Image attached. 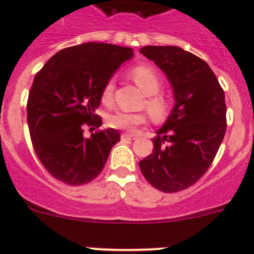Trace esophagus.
Here are the masks:
<instances>
[{
	"label": "esophagus",
	"mask_w": 254,
	"mask_h": 254,
	"mask_svg": "<svg viewBox=\"0 0 254 254\" xmlns=\"http://www.w3.org/2000/svg\"><path fill=\"white\" fill-rule=\"evenodd\" d=\"M122 140H133L136 139V136L135 135H131V133H122Z\"/></svg>",
	"instance_id": "1"
}]
</instances>
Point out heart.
I'll use <instances>...</instances> for the list:
<instances>
[{
    "label": "heart",
    "instance_id": "b5f03b06",
    "mask_svg": "<svg viewBox=\"0 0 254 254\" xmlns=\"http://www.w3.org/2000/svg\"><path fill=\"white\" fill-rule=\"evenodd\" d=\"M131 76L137 87L148 96L145 100V109L154 122H161L170 113V104L166 98L158 94L162 88L160 75L150 66H137L131 71ZM114 93V80L110 79L105 83L101 92V101L105 105L112 104ZM146 117L142 113L115 112L108 117V125L113 128L133 132L139 126L144 125Z\"/></svg>",
    "mask_w": 254,
    "mask_h": 254
}]
</instances>
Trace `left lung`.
Listing matches in <instances>:
<instances>
[{
  "instance_id": "left-lung-1",
  "label": "left lung",
  "mask_w": 254,
  "mask_h": 254,
  "mask_svg": "<svg viewBox=\"0 0 254 254\" xmlns=\"http://www.w3.org/2000/svg\"><path fill=\"white\" fill-rule=\"evenodd\" d=\"M140 53L165 72L175 105L139 166L153 187L174 193L193 186L213 163L227 127L225 92L209 64L182 48L148 45Z\"/></svg>"
}]
</instances>
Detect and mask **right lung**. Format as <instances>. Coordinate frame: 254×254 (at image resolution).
Listing matches in <instances>:
<instances>
[{
	"label": "right lung",
	"mask_w": 254,
	"mask_h": 254,
	"mask_svg": "<svg viewBox=\"0 0 254 254\" xmlns=\"http://www.w3.org/2000/svg\"><path fill=\"white\" fill-rule=\"evenodd\" d=\"M131 48L85 43L54 54L33 79L27 102V122L40 162L56 179L81 186L98 177L113 146L121 140L114 128L85 139L84 126L100 127L96 109L105 83Z\"/></svg>",
	"instance_id": "1"
}]
</instances>
